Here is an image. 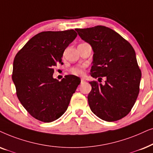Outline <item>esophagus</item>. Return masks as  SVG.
I'll return each mask as SVG.
<instances>
[{"label":"esophagus","mask_w":153,"mask_h":153,"mask_svg":"<svg viewBox=\"0 0 153 153\" xmlns=\"http://www.w3.org/2000/svg\"><path fill=\"white\" fill-rule=\"evenodd\" d=\"M85 82V80L84 78H81V83H83Z\"/></svg>","instance_id":"1"}]
</instances>
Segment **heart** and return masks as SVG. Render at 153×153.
<instances>
[{"label": "heart", "mask_w": 153, "mask_h": 153, "mask_svg": "<svg viewBox=\"0 0 153 153\" xmlns=\"http://www.w3.org/2000/svg\"><path fill=\"white\" fill-rule=\"evenodd\" d=\"M71 73L75 75H82L84 74V67L83 66H76L73 67L71 70Z\"/></svg>", "instance_id": "heart-1"}]
</instances>
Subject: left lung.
<instances>
[{
  "label": "left lung",
  "mask_w": 153,
  "mask_h": 153,
  "mask_svg": "<svg viewBox=\"0 0 153 153\" xmlns=\"http://www.w3.org/2000/svg\"><path fill=\"white\" fill-rule=\"evenodd\" d=\"M75 30L92 48L91 76L106 78L104 85L89 82V108L103 120H119L131 111L139 93L141 71L135 51L125 38L106 26Z\"/></svg>",
  "instance_id": "left-lung-1"
}]
</instances>
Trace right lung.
<instances>
[{
  "label": "right lung",
  "instance_id": "add662e5",
  "mask_svg": "<svg viewBox=\"0 0 153 153\" xmlns=\"http://www.w3.org/2000/svg\"><path fill=\"white\" fill-rule=\"evenodd\" d=\"M77 35L73 29L39 33L16 54L12 78L17 96L24 108L38 120L51 123L59 118L80 83L73 75L61 81L53 78V67L63 64L65 49Z\"/></svg>",
  "mask_w": 153,
  "mask_h": 153
}]
</instances>
